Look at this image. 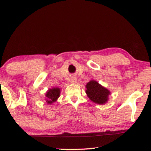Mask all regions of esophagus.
Returning <instances> with one entry per match:
<instances>
[{
	"label": "esophagus",
	"mask_w": 151,
	"mask_h": 151,
	"mask_svg": "<svg viewBox=\"0 0 151 151\" xmlns=\"http://www.w3.org/2000/svg\"><path fill=\"white\" fill-rule=\"evenodd\" d=\"M70 81L72 83L76 84V83H77V78H76V77H72L70 79Z\"/></svg>",
	"instance_id": "34e87169"
}]
</instances>
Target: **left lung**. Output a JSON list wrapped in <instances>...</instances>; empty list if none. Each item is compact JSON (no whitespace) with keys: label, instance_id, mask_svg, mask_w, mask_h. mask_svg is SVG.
<instances>
[{"label":"left lung","instance_id":"left-lung-1","mask_svg":"<svg viewBox=\"0 0 151 151\" xmlns=\"http://www.w3.org/2000/svg\"><path fill=\"white\" fill-rule=\"evenodd\" d=\"M86 93L90 100L99 104H105L111 94L108 89L101 85L98 82L92 80L86 84Z\"/></svg>","mask_w":151,"mask_h":151}]
</instances>
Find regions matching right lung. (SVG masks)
Here are the masks:
<instances>
[{"instance_id": "obj_1", "label": "right lung", "mask_w": 151, "mask_h": 151, "mask_svg": "<svg viewBox=\"0 0 151 151\" xmlns=\"http://www.w3.org/2000/svg\"><path fill=\"white\" fill-rule=\"evenodd\" d=\"M60 89L58 87L50 88L48 90L46 93V101L47 104H52L53 103L57 101L58 97L60 96Z\"/></svg>"}]
</instances>
